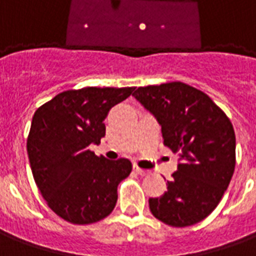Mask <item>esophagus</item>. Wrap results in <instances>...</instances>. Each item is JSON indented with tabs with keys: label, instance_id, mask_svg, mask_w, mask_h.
I'll list each match as a JSON object with an SVG mask.
<instances>
[{
	"label": "esophagus",
	"instance_id": "34e87169",
	"mask_svg": "<svg viewBox=\"0 0 256 256\" xmlns=\"http://www.w3.org/2000/svg\"><path fill=\"white\" fill-rule=\"evenodd\" d=\"M133 168H134V172H137V174H140V176H142V177L150 174V172H148V170H144V168H141V167H138L137 164H134Z\"/></svg>",
	"mask_w": 256,
	"mask_h": 256
}]
</instances>
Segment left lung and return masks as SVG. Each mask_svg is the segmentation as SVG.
Segmentation results:
<instances>
[{
	"instance_id": "obj_1",
	"label": "left lung",
	"mask_w": 256,
	"mask_h": 256,
	"mask_svg": "<svg viewBox=\"0 0 256 256\" xmlns=\"http://www.w3.org/2000/svg\"><path fill=\"white\" fill-rule=\"evenodd\" d=\"M133 96L162 126L163 144L180 155L164 194L150 198V212L174 228L194 225L214 211L234 172L232 122L206 93L182 82L138 88Z\"/></svg>"
}]
</instances>
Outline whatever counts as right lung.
I'll list each match as a JSON object with an SVG mask.
<instances>
[{"label":"right lung","instance_id":"right-lung-1","mask_svg":"<svg viewBox=\"0 0 256 256\" xmlns=\"http://www.w3.org/2000/svg\"><path fill=\"white\" fill-rule=\"evenodd\" d=\"M134 88L67 90L34 114L27 154L42 198L74 225L104 220L115 208L118 185L132 172L128 159L96 156L90 144L106 136L104 119Z\"/></svg>","mask_w":256,"mask_h":256}]
</instances>
